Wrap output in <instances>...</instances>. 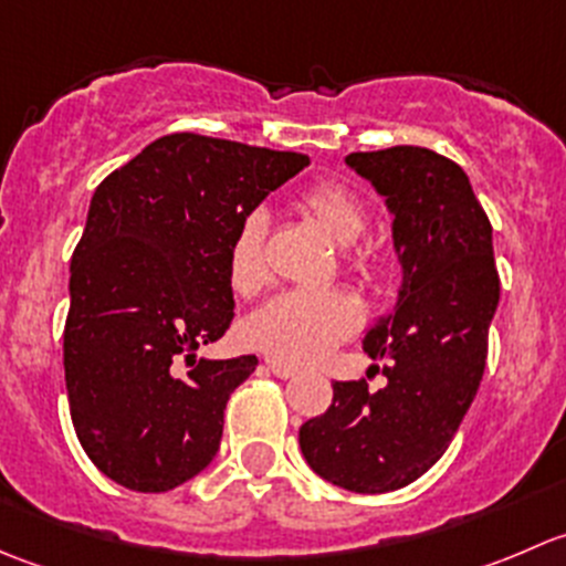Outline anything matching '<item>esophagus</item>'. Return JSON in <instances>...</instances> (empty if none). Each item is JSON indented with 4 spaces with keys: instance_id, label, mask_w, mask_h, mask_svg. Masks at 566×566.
<instances>
[{
    "instance_id": "obj_1",
    "label": "esophagus",
    "mask_w": 566,
    "mask_h": 566,
    "mask_svg": "<svg viewBox=\"0 0 566 566\" xmlns=\"http://www.w3.org/2000/svg\"><path fill=\"white\" fill-rule=\"evenodd\" d=\"M265 364H268V369H271V373L276 375V378H282V380L295 378V369H293V367H287V364L276 361V358H265Z\"/></svg>"
}]
</instances>
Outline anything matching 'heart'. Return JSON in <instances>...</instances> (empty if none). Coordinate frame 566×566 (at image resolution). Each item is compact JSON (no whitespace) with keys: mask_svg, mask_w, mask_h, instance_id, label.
Returning a JSON list of instances; mask_svg holds the SVG:
<instances>
[{"mask_svg":"<svg viewBox=\"0 0 566 566\" xmlns=\"http://www.w3.org/2000/svg\"><path fill=\"white\" fill-rule=\"evenodd\" d=\"M301 205L339 247H353L367 232V208L342 182H317L301 193ZM265 216L249 213L232 238L227 273L238 295L249 298L265 284ZM361 325V306L342 290H287L243 323V339L254 350L284 364L323 361Z\"/></svg>","mask_w":566,"mask_h":566,"instance_id":"1","label":"heart"}]
</instances>
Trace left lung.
<instances>
[{
  "instance_id": "obj_1",
  "label": "left lung",
  "mask_w": 566,
  "mask_h": 566,
  "mask_svg": "<svg viewBox=\"0 0 566 566\" xmlns=\"http://www.w3.org/2000/svg\"><path fill=\"white\" fill-rule=\"evenodd\" d=\"M345 164L386 199L402 265L391 315L364 336V353L386 361V386L336 380L334 402L301 427L298 443L325 482L389 493L452 443L482 380L501 284L493 227L458 164L413 145L350 153Z\"/></svg>"
}]
</instances>
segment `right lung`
<instances>
[{"mask_svg":"<svg viewBox=\"0 0 566 566\" xmlns=\"http://www.w3.org/2000/svg\"><path fill=\"white\" fill-rule=\"evenodd\" d=\"M304 167V153L169 134L95 188L71 260L65 386L78 441L112 482L167 493L216 458L256 356L197 350L235 317L238 227Z\"/></svg>","mask_w":566,"mask_h":566,"instance_id":"obj_1","label":"right lung"}]
</instances>
